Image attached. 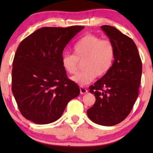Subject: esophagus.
I'll list each match as a JSON object with an SVG mask.
<instances>
[{
    "label": "esophagus",
    "mask_w": 153,
    "mask_h": 153,
    "mask_svg": "<svg viewBox=\"0 0 153 153\" xmlns=\"http://www.w3.org/2000/svg\"><path fill=\"white\" fill-rule=\"evenodd\" d=\"M88 92V90L83 86H80V93L81 94H85Z\"/></svg>",
    "instance_id": "1"
}]
</instances>
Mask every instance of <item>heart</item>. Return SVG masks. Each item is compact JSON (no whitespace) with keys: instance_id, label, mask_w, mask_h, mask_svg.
I'll list each match as a JSON object with an SVG mask.
<instances>
[{"instance_id":"1","label":"heart","mask_w":153,"mask_h":153,"mask_svg":"<svg viewBox=\"0 0 153 153\" xmlns=\"http://www.w3.org/2000/svg\"><path fill=\"white\" fill-rule=\"evenodd\" d=\"M74 55L64 54L62 65L70 74L79 72L83 62V72L72 77V80L80 85H86L95 77H102L111 68L115 58L114 45L107 39H102L94 35L81 37L73 47Z\"/></svg>"}]
</instances>
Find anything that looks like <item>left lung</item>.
<instances>
[{
    "label": "left lung",
    "instance_id": "1",
    "mask_svg": "<svg viewBox=\"0 0 153 153\" xmlns=\"http://www.w3.org/2000/svg\"><path fill=\"white\" fill-rule=\"evenodd\" d=\"M101 28L114 45L116 53L108 72L89 87L96 101L87 114L96 124L112 126L127 118L137 99L142 62L130 37L113 26L104 25Z\"/></svg>",
    "mask_w": 153,
    "mask_h": 153
}]
</instances>
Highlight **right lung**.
<instances>
[{
  "label": "right lung",
  "mask_w": 153,
  "mask_h": 153,
  "mask_svg": "<svg viewBox=\"0 0 153 153\" xmlns=\"http://www.w3.org/2000/svg\"><path fill=\"white\" fill-rule=\"evenodd\" d=\"M84 26L43 27L19 44L13 60L12 91L22 116L37 124H49L63 114L80 93L62 65V51Z\"/></svg>",
  "instance_id": "right-lung-1"
}]
</instances>
